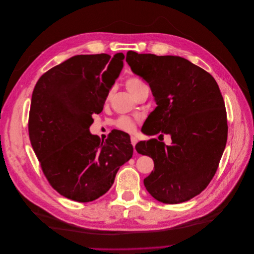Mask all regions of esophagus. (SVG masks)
Listing matches in <instances>:
<instances>
[{
  "instance_id": "obj_1",
  "label": "esophagus",
  "mask_w": 254,
  "mask_h": 254,
  "mask_svg": "<svg viewBox=\"0 0 254 254\" xmlns=\"http://www.w3.org/2000/svg\"><path fill=\"white\" fill-rule=\"evenodd\" d=\"M130 139H131V143H132V146H133V147L135 148V146H136V143H137V138H136L135 136H133V135H132Z\"/></svg>"
}]
</instances>
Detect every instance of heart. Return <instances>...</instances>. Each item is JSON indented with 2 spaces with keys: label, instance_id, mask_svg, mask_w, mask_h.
<instances>
[{
  "label": "heart",
  "instance_id": "1",
  "mask_svg": "<svg viewBox=\"0 0 254 254\" xmlns=\"http://www.w3.org/2000/svg\"><path fill=\"white\" fill-rule=\"evenodd\" d=\"M126 86L129 90V92L135 96L136 93L142 88L146 86L140 79H138L137 77H129L126 81ZM115 125L123 131H126V132H133L135 130V123L134 121L128 118V117H121L119 118L117 121Z\"/></svg>",
  "mask_w": 254,
  "mask_h": 254
}]
</instances>
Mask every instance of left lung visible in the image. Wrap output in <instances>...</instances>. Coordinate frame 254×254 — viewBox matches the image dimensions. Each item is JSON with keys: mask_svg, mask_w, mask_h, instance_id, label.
<instances>
[{"mask_svg": "<svg viewBox=\"0 0 254 254\" xmlns=\"http://www.w3.org/2000/svg\"><path fill=\"white\" fill-rule=\"evenodd\" d=\"M126 62L149 83L157 104L144 133L172 137L171 146L156 138L136 144L139 154L154 161L144 187L163 203L189 200L209 185L225 149L227 120L218 84L181 57L129 51Z\"/></svg>", "mask_w": 254, "mask_h": 254, "instance_id": "obj_1", "label": "left lung"}]
</instances>
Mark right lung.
<instances>
[{"label":"right lung","mask_w":254,"mask_h":254,"mask_svg":"<svg viewBox=\"0 0 254 254\" xmlns=\"http://www.w3.org/2000/svg\"><path fill=\"white\" fill-rule=\"evenodd\" d=\"M122 53L78 55L53 67L34 88L29 135L42 172L60 194L89 202L106 193L120 166L133 154L127 133L114 130L107 139L90 133L123 69Z\"/></svg>","instance_id":"obj_1"}]
</instances>
